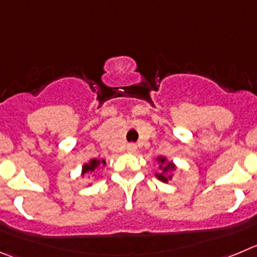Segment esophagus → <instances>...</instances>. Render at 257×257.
Here are the masks:
<instances>
[{
    "instance_id": "obj_1",
    "label": "esophagus",
    "mask_w": 257,
    "mask_h": 257,
    "mask_svg": "<svg viewBox=\"0 0 257 257\" xmlns=\"http://www.w3.org/2000/svg\"><path fill=\"white\" fill-rule=\"evenodd\" d=\"M126 151L131 153H134L137 151V146L134 145V143H129V145L126 146Z\"/></svg>"
}]
</instances>
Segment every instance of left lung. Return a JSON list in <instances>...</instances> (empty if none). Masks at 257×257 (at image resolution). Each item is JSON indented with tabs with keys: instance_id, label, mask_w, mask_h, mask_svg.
<instances>
[{
	"instance_id": "8db88e82",
	"label": "left lung",
	"mask_w": 257,
	"mask_h": 257,
	"mask_svg": "<svg viewBox=\"0 0 257 257\" xmlns=\"http://www.w3.org/2000/svg\"><path fill=\"white\" fill-rule=\"evenodd\" d=\"M157 161H160L162 165H164V166H160V169H162V170H164V171L160 172V174H157V177L160 180H161V181H164V183H167L169 180H171V176H169V175H167L166 172L170 171V170H174L175 166L171 164V162H170V164H167V165L165 164V162H166V160H165L164 157H158Z\"/></svg>"
}]
</instances>
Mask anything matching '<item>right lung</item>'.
<instances>
[{"label":"right lung","instance_id":"add662e5","mask_svg":"<svg viewBox=\"0 0 257 257\" xmlns=\"http://www.w3.org/2000/svg\"><path fill=\"white\" fill-rule=\"evenodd\" d=\"M100 164H104L105 165L104 160H102V161H97V160H95V158H93V160L90 162V164L85 165V166H83V172H82V174H87L88 171H93V170H95L96 167L99 166Z\"/></svg>","mask_w":257,"mask_h":257}]
</instances>
